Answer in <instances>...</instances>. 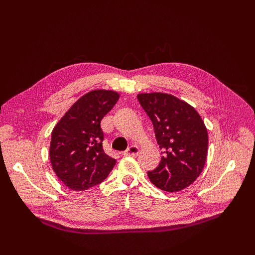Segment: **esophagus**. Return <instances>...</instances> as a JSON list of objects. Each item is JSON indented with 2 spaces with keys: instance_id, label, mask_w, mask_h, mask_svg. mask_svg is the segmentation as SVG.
<instances>
[{
  "instance_id": "34e87169",
  "label": "esophagus",
  "mask_w": 255,
  "mask_h": 255,
  "mask_svg": "<svg viewBox=\"0 0 255 255\" xmlns=\"http://www.w3.org/2000/svg\"><path fill=\"white\" fill-rule=\"evenodd\" d=\"M138 153H139V148L137 147V145L132 144L126 151H124L123 155H125V156H134V155H137Z\"/></svg>"
}]
</instances>
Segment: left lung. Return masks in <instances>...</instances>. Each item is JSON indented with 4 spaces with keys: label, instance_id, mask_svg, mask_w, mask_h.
<instances>
[{
    "label": "left lung",
    "instance_id": "8db88e82",
    "mask_svg": "<svg viewBox=\"0 0 255 255\" xmlns=\"http://www.w3.org/2000/svg\"><path fill=\"white\" fill-rule=\"evenodd\" d=\"M138 101L153 124L162 150L160 164L148 172L150 181L165 192L189 186L202 173L208 133L202 117L186 102L165 93L139 94Z\"/></svg>",
    "mask_w": 255,
    "mask_h": 255
}]
</instances>
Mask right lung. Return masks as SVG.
<instances>
[{"label":"right lung","mask_w":255,"mask_h":255,"mask_svg":"<svg viewBox=\"0 0 255 255\" xmlns=\"http://www.w3.org/2000/svg\"><path fill=\"white\" fill-rule=\"evenodd\" d=\"M118 99L114 91H91L53 128L49 151L52 169L73 191H85L102 183L116 164L103 149L101 122Z\"/></svg>","instance_id":"right-lung-1"}]
</instances>
